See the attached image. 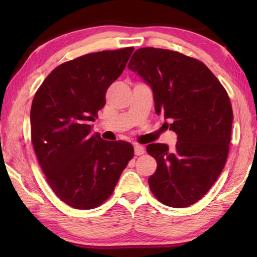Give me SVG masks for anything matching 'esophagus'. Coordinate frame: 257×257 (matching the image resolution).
Here are the masks:
<instances>
[{
    "instance_id": "1",
    "label": "esophagus",
    "mask_w": 257,
    "mask_h": 257,
    "mask_svg": "<svg viewBox=\"0 0 257 257\" xmlns=\"http://www.w3.org/2000/svg\"><path fill=\"white\" fill-rule=\"evenodd\" d=\"M145 148H144V146H141V145H135V155L136 156H141V155H144L145 154Z\"/></svg>"
}]
</instances>
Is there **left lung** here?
Masks as SVG:
<instances>
[{"mask_svg": "<svg viewBox=\"0 0 257 257\" xmlns=\"http://www.w3.org/2000/svg\"><path fill=\"white\" fill-rule=\"evenodd\" d=\"M128 68L151 87L157 114H165L178 135L173 149L147 146L158 163L148 179L151 192L168 206L192 205L225 166L233 121L227 92L203 63L178 52L139 48Z\"/></svg>", "mask_w": 257, "mask_h": 257, "instance_id": "obj_1", "label": "left lung"}]
</instances>
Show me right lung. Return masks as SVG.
I'll return each mask as SVG.
<instances>
[{
	"label": "right lung",
	"instance_id": "add662e5",
	"mask_svg": "<svg viewBox=\"0 0 257 257\" xmlns=\"http://www.w3.org/2000/svg\"><path fill=\"white\" fill-rule=\"evenodd\" d=\"M133 52L90 53L59 65L33 99L31 136L38 163L55 194L74 209L105 202L134 157L129 143L103 140L90 125Z\"/></svg>",
	"mask_w": 257,
	"mask_h": 257
}]
</instances>
